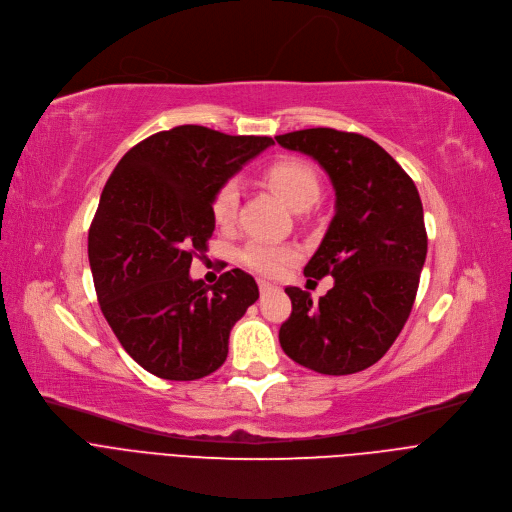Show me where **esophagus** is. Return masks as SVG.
<instances>
[{"mask_svg": "<svg viewBox=\"0 0 512 512\" xmlns=\"http://www.w3.org/2000/svg\"><path fill=\"white\" fill-rule=\"evenodd\" d=\"M259 290H261V292H270V290H274V284L265 282V280H259Z\"/></svg>", "mask_w": 512, "mask_h": 512, "instance_id": "1", "label": "esophagus"}]
</instances>
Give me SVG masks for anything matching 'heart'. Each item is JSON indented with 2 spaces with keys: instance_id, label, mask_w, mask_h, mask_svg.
<instances>
[{
  "instance_id": "heart-1",
  "label": "heart",
  "mask_w": 512,
  "mask_h": 512,
  "mask_svg": "<svg viewBox=\"0 0 512 512\" xmlns=\"http://www.w3.org/2000/svg\"><path fill=\"white\" fill-rule=\"evenodd\" d=\"M265 180L297 211L313 207L321 195V182L317 172L311 164L299 157L276 159L274 164L267 166ZM240 193L242 186L238 178H228L218 186V191L211 197V218L215 224L222 228L234 224L240 205ZM294 259H297V251L292 247L267 240H251L240 251V261L261 276H280Z\"/></svg>"
}]
</instances>
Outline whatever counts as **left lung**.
<instances>
[{
	"mask_svg": "<svg viewBox=\"0 0 512 512\" xmlns=\"http://www.w3.org/2000/svg\"><path fill=\"white\" fill-rule=\"evenodd\" d=\"M313 157L336 191V213L305 276L334 278L319 303L288 286L292 313L280 328L282 351L326 375L378 363L411 315L427 255L423 205L411 176L378 143L334 128L276 137Z\"/></svg>",
	"mask_w": 512,
	"mask_h": 512,
	"instance_id": "8db88e82",
	"label": "left lung"
}]
</instances>
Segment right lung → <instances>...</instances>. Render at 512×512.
I'll return each instance as SVG.
<instances>
[{"mask_svg": "<svg viewBox=\"0 0 512 512\" xmlns=\"http://www.w3.org/2000/svg\"><path fill=\"white\" fill-rule=\"evenodd\" d=\"M270 145L184 124L134 145L105 182L89 230L97 301L124 351L161 380L222 367L232 326L259 299L238 267L213 286L188 270L215 228L213 193Z\"/></svg>", "mask_w": 512, "mask_h": 512, "instance_id": "add662e5", "label": "right lung"}]
</instances>
